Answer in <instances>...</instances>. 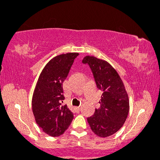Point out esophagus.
I'll return each instance as SVG.
<instances>
[{
  "mask_svg": "<svg viewBox=\"0 0 160 160\" xmlns=\"http://www.w3.org/2000/svg\"><path fill=\"white\" fill-rule=\"evenodd\" d=\"M76 110H77V111H80V110H81V107H80V106L76 107Z\"/></svg>",
  "mask_w": 160,
  "mask_h": 160,
  "instance_id": "esophagus-1",
  "label": "esophagus"
}]
</instances>
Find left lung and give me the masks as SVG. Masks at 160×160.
Segmentation results:
<instances>
[{
	"instance_id": "1",
	"label": "left lung",
	"mask_w": 160,
	"mask_h": 160,
	"mask_svg": "<svg viewBox=\"0 0 160 160\" xmlns=\"http://www.w3.org/2000/svg\"><path fill=\"white\" fill-rule=\"evenodd\" d=\"M82 63L89 66L97 88L102 92L100 107L88 118V122L97 136H110L121 128L128 116V95L121 77L108 62L86 56Z\"/></svg>"
}]
</instances>
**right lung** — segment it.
<instances>
[{"label": "right lung", "instance_id": "add662e5", "mask_svg": "<svg viewBox=\"0 0 160 160\" xmlns=\"http://www.w3.org/2000/svg\"><path fill=\"white\" fill-rule=\"evenodd\" d=\"M78 53L60 54L43 68L32 98V110L37 125L52 137L61 136L73 119V113L63 106V83Z\"/></svg>", "mask_w": 160, "mask_h": 160}]
</instances>
